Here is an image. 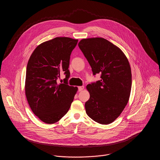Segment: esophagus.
Returning <instances> with one entry per match:
<instances>
[{
    "label": "esophagus",
    "instance_id": "34e87169",
    "mask_svg": "<svg viewBox=\"0 0 160 160\" xmlns=\"http://www.w3.org/2000/svg\"><path fill=\"white\" fill-rule=\"evenodd\" d=\"M84 87L83 86H79V87H78V91H82L84 89Z\"/></svg>",
    "mask_w": 160,
    "mask_h": 160
}]
</instances>
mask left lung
Instances as JSON below:
<instances>
[{"label": "left lung", "mask_w": 160, "mask_h": 160, "mask_svg": "<svg viewBox=\"0 0 160 160\" xmlns=\"http://www.w3.org/2000/svg\"><path fill=\"white\" fill-rule=\"evenodd\" d=\"M78 46L88 60L93 74L100 80L86 86L90 98L85 103L87 114L95 122H113L126 106L132 86L129 61L117 46L102 38L83 39Z\"/></svg>", "instance_id": "left-lung-1"}]
</instances>
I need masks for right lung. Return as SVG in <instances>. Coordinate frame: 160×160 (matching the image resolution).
Returning <instances> with one entry per match:
<instances>
[{"label": "right lung", "mask_w": 160, "mask_h": 160, "mask_svg": "<svg viewBox=\"0 0 160 160\" xmlns=\"http://www.w3.org/2000/svg\"><path fill=\"white\" fill-rule=\"evenodd\" d=\"M78 41L58 37L44 42L35 48L28 62L26 97L34 114L47 124L55 123L67 114L78 91L67 82L70 55ZM62 72L66 78L58 84Z\"/></svg>", "instance_id": "1"}]
</instances>
